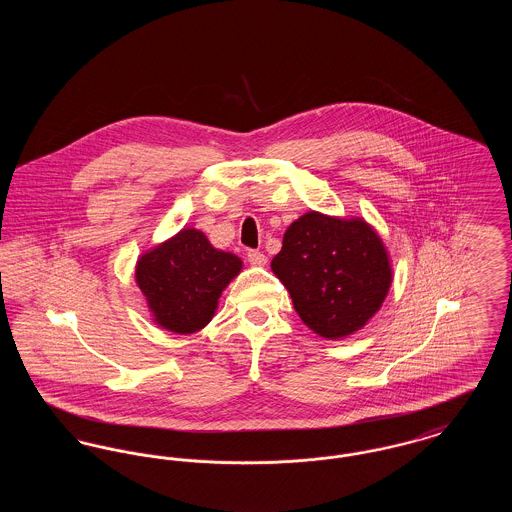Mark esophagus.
Returning <instances> with one entry per match:
<instances>
[{"label": "esophagus", "instance_id": "esophagus-1", "mask_svg": "<svg viewBox=\"0 0 512 512\" xmlns=\"http://www.w3.org/2000/svg\"><path fill=\"white\" fill-rule=\"evenodd\" d=\"M247 261L255 267H263V265H267V255L259 249H249L247 251Z\"/></svg>", "mask_w": 512, "mask_h": 512}]
</instances>
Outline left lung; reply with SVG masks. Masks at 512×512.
Masks as SVG:
<instances>
[{
  "label": "left lung",
  "instance_id": "obj_1",
  "mask_svg": "<svg viewBox=\"0 0 512 512\" xmlns=\"http://www.w3.org/2000/svg\"><path fill=\"white\" fill-rule=\"evenodd\" d=\"M270 267L301 320L330 340L363 328L391 284L388 253L365 220L320 213L292 222Z\"/></svg>",
  "mask_w": 512,
  "mask_h": 512
}]
</instances>
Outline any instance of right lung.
I'll return each instance as SVG.
<instances>
[{"mask_svg": "<svg viewBox=\"0 0 512 512\" xmlns=\"http://www.w3.org/2000/svg\"><path fill=\"white\" fill-rule=\"evenodd\" d=\"M240 268L236 255L215 249L188 228L138 261L136 282L161 326L192 334L213 318L220 293Z\"/></svg>", "mask_w": 512, "mask_h": 512, "instance_id": "add662e5", "label": "right lung"}]
</instances>
